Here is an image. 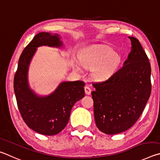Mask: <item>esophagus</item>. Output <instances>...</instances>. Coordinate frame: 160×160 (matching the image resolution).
Returning <instances> with one entry per match:
<instances>
[{"mask_svg":"<svg viewBox=\"0 0 160 160\" xmlns=\"http://www.w3.org/2000/svg\"><path fill=\"white\" fill-rule=\"evenodd\" d=\"M84 90H85V93L86 95H90L91 93V89L88 86H86L84 87Z\"/></svg>","mask_w":160,"mask_h":160,"instance_id":"obj_1","label":"esophagus"}]
</instances>
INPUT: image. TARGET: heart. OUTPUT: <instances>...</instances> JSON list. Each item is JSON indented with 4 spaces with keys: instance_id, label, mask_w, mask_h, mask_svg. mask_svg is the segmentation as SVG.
I'll return each mask as SVG.
<instances>
[{
    "instance_id": "1",
    "label": "heart",
    "mask_w": 160,
    "mask_h": 160,
    "mask_svg": "<svg viewBox=\"0 0 160 160\" xmlns=\"http://www.w3.org/2000/svg\"><path fill=\"white\" fill-rule=\"evenodd\" d=\"M121 57L116 51L108 46H99L89 50L80 58L81 64L85 68H93L94 77L99 80H104L111 75L118 65ZM74 68L80 71L77 63L73 64Z\"/></svg>"
}]
</instances>
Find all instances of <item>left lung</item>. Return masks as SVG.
I'll return each instance as SVG.
<instances>
[{
	"label": "left lung",
	"instance_id": "8db88e82",
	"mask_svg": "<svg viewBox=\"0 0 160 160\" xmlns=\"http://www.w3.org/2000/svg\"><path fill=\"white\" fill-rule=\"evenodd\" d=\"M131 50L124 65L105 82L93 83L94 117L98 129L122 133L137 122L151 93V67L138 39L128 36Z\"/></svg>",
	"mask_w": 160,
	"mask_h": 160
}]
</instances>
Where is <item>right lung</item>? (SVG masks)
<instances>
[{
  "label": "right lung",
  "instance_id": "1",
  "mask_svg": "<svg viewBox=\"0 0 160 160\" xmlns=\"http://www.w3.org/2000/svg\"><path fill=\"white\" fill-rule=\"evenodd\" d=\"M62 46L60 36L48 32L36 34L20 55L14 77V91L22 119L30 128L46 136H54L62 131L69 122L76 102L85 96L82 81L64 82L48 96H38L29 88L28 70L36 48Z\"/></svg>",
  "mask_w": 160,
  "mask_h": 160
}]
</instances>
